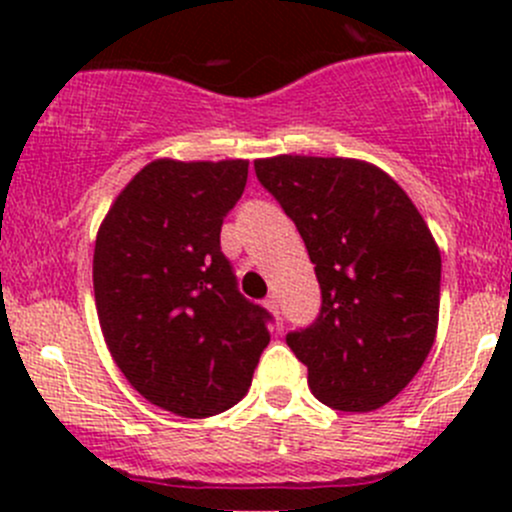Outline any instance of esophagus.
<instances>
[{
    "label": "esophagus",
    "mask_w": 512,
    "mask_h": 512,
    "mask_svg": "<svg viewBox=\"0 0 512 512\" xmlns=\"http://www.w3.org/2000/svg\"><path fill=\"white\" fill-rule=\"evenodd\" d=\"M265 307L270 309V312L275 314V317H277V314H280V299H277L275 294H272V297H267V299H265Z\"/></svg>",
    "instance_id": "esophagus-1"
}]
</instances>
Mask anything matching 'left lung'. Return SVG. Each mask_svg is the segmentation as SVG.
I'll return each mask as SVG.
<instances>
[{
	"instance_id": "left-lung-1",
	"label": "left lung",
	"mask_w": 512,
	"mask_h": 512,
	"mask_svg": "<svg viewBox=\"0 0 512 512\" xmlns=\"http://www.w3.org/2000/svg\"><path fill=\"white\" fill-rule=\"evenodd\" d=\"M257 180L294 220L314 262L322 309L287 334L312 394L374 411L416 376L433 347L441 252L394 178L354 158L255 160Z\"/></svg>"
}]
</instances>
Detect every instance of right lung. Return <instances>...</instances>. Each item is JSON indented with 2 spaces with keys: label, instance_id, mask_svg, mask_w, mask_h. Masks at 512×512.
I'll list each match as a JSON object with an SVG mask.
<instances>
[{
  "label": "right lung",
  "instance_id": "add662e5",
  "mask_svg": "<svg viewBox=\"0 0 512 512\" xmlns=\"http://www.w3.org/2000/svg\"><path fill=\"white\" fill-rule=\"evenodd\" d=\"M245 183L247 160H153L98 227L94 294L108 352L170 414L235 406L270 344V312L242 297L220 250Z\"/></svg>",
  "mask_w": 512,
  "mask_h": 512
}]
</instances>
